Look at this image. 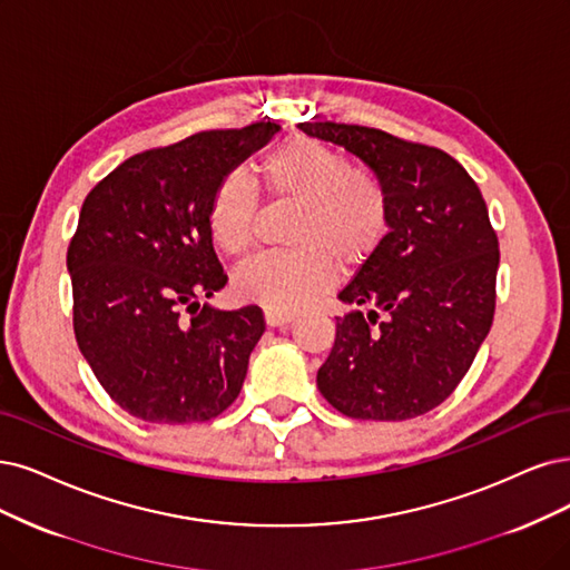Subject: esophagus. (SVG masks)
I'll return each instance as SVG.
<instances>
[{"label":"esophagus","mask_w":570,"mask_h":570,"mask_svg":"<svg viewBox=\"0 0 570 570\" xmlns=\"http://www.w3.org/2000/svg\"><path fill=\"white\" fill-rule=\"evenodd\" d=\"M293 320H296V317H293V314L265 309V324H267V326H286V324H291Z\"/></svg>","instance_id":"esophagus-1"}]
</instances>
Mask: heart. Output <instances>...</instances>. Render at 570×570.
<instances>
[{"instance_id": "b5f03b06", "label": "heart", "mask_w": 570, "mask_h": 570, "mask_svg": "<svg viewBox=\"0 0 570 570\" xmlns=\"http://www.w3.org/2000/svg\"><path fill=\"white\" fill-rule=\"evenodd\" d=\"M263 180L274 199L301 206L291 244L296 250L265 253L242 265L232 288L237 298L293 314L333 286L335 269L366 267L390 232V197L373 176L314 138L296 136L263 161ZM258 193L242 174L218 185L208 229L227 256H244L256 239Z\"/></svg>"}]
</instances>
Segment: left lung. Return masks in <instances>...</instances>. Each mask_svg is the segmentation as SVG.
Here are the masks:
<instances>
[{
    "instance_id": "8db88e82",
    "label": "left lung",
    "mask_w": 570,
    "mask_h": 570,
    "mask_svg": "<svg viewBox=\"0 0 570 570\" xmlns=\"http://www.w3.org/2000/svg\"><path fill=\"white\" fill-rule=\"evenodd\" d=\"M301 129L371 168L390 197V232L338 293L335 343L317 373L350 417L409 420L439 406L470 371L495 312L498 237L476 183L451 155L381 129Z\"/></svg>"
}]
</instances>
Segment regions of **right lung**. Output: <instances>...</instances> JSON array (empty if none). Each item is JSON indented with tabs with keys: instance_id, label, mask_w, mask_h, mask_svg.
I'll return each mask as SVG.
<instances>
[{
	"instance_id": "add662e5",
	"label": "right lung",
	"mask_w": 570,
	"mask_h": 570,
	"mask_svg": "<svg viewBox=\"0 0 570 570\" xmlns=\"http://www.w3.org/2000/svg\"><path fill=\"white\" fill-rule=\"evenodd\" d=\"M277 131L258 121L134 155L81 204L68 248L77 345L145 423H204L242 392L265 320L256 305H199L227 284L208 210L223 178Z\"/></svg>"
}]
</instances>
